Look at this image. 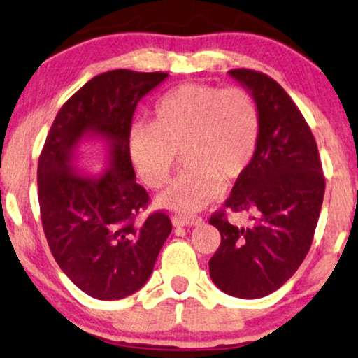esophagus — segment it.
<instances>
[{
  "instance_id": "esophagus-1",
  "label": "esophagus",
  "mask_w": 358,
  "mask_h": 358,
  "mask_svg": "<svg viewBox=\"0 0 358 358\" xmlns=\"http://www.w3.org/2000/svg\"><path fill=\"white\" fill-rule=\"evenodd\" d=\"M171 223L173 226H200L203 223L201 218H198V216H173V220H171Z\"/></svg>"
}]
</instances>
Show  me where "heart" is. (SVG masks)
Returning a JSON list of instances; mask_svg holds the SVG:
<instances>
[{"instance_id": "b5f03b06", "label": "heart", "mask_w": 358, "mask_h": 358, "mask_svg": "<svg viewBox=\"0 0 358 358\" xmlns=\"http://www.w3.org/2000/svg\"><path fill=\"white\" fill-rule=\"evenodd\" d=\"M261 117L255 97L243 87L182 84L158 99L153 122L137 119L127 130V153L150 188L169 182L176 152L183 150L182 173L157 203L192 215L218 200L226 182L241 176L255 158Z\"/></svg>"}]
</instances>
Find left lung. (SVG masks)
I'll list each match as a JSON object with an SVG mask.
<instances>
[{
	"label": "left lung",
	"mask_w": 358,
	"mask_h": 358,
	"mask_svg": "<svg viewBox=\"0 0 358 358\" xmlns=\"http://www.w3.org/2000/svg\"><path fill=\"white\" fill-rule=\"evenodd\" d=\"M228 74L255 97L261 130L255 158L226 208L256 216L250 228L229 224L223 213L210 220L221 234L210 275L228 296L259 299L291 279L309 252L325 182L314 135L286 90L256 71Z\"/></svg>",
	"instance_id": "8db88e82"
}]
</instances>
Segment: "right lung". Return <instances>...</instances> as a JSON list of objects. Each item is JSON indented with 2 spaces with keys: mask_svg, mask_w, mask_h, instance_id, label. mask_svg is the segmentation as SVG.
Wrapping results in <instances>:
<instances>
[{
  "mask_svg": "<svg viewBox=\"0 0 358 358\" xmlns=\"http://www.w3.org/2000/svg\"><path fill=\"white\" fill-rule=\"evenodd\" d=\"M166 78L165 72L129 69L96 76L61 107L39 157L41 220L49 248L67 278L94 299L137 292L171 233L162 211L135 223L148 194L135 182L127 153L137 103ZM89 141L104 145L99 174L77 169Z\"/></svg>",
  "mask_w": 358,
  "mask_h": 358,
  "instance_id": "obj_1",
  "label": "right lung"
}]
</instances>
